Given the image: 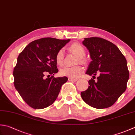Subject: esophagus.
<instances>
[{"mask_svg": "<svg viewBox=\"0 0 135 135\" xmlns=\"http://www.w3.org/2000/svg\"><path fill=\"white\" fill-rule=\"evenodd\" d=\"M68 81H74V82H75V81H78V79L69 78H68Z\"/></svg>", "mask_w": 135, "mask_h": 135, "instance_id": "1", "label": "esophagus"}]
</instances>
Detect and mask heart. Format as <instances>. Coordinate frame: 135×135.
<instances>
[{
    "label": "heart",
    "instance_id": "1",
    "mask_svg": "<svg viewBox=\"0 0 135 135\" xmlns=\"http://www.w3.org/2000/svg\"><path fill=\"white\" fill-rule=\"evenodd\" d=\"M70 51L74 53L78 57L80 62H84L85 60L83 57L85 55V50L81 44L78 43H73L69 47ZM64 52L63 50L61 49L58 51L55 55V61L57 64L62 65L64 61ZM83 68L81 66L76 65L75 67H64L60 70V74L62 76H68L71 78H77L83 73Z\"/></svg>",
    "mask_w": 135,
    "mask_h": 135
}]
</instances>
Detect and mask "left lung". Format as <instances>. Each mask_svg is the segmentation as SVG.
Returning a JSON list of instances; mask_svg holds the SVG:
<instances>
[{"instance_id": "obj_1", "label": "left lung", "mask_w": 135, "mask_h": 135, "mask_svg": "<svg viewBox=\"0 0 135 135\" xmlns=\"http://www.w3.org/2000/svg\"><path fill=\"white\" fill-rule=\"evenodd\" d=\"M83 44L92 60L86 74L93 78L89 80L88 89L81 92L82 99L97 109L111 107L127 87L129 73L125 57L117 46L104 38H85ZM97 73L99 75L95 80Z\"/></svg>"}]
</instances>
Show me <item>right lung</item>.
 I'll list each match as a JSON object with an SVG mask.
<instances>
[{"mask_svg": "<svg viewBox=\"0 0 135 135\" xmlns=\"http://www.w3.org/2000/svg\"><path fill=\"white\" fill-rule=\"evenodd\" d=\"M70 41L42 38L29 43L18 55L13 73L14 85L24 101L34 109H43L53 104L67 81V76L54 78L53 75L59 72L57 52ZM46 73L52 76L45 79Z\"/></svg>", "mask_w": 135, "mask_h": 135, "instance_id": "obj_1", "label": "right lung"}]
</instances>
